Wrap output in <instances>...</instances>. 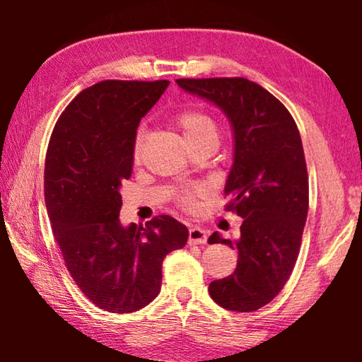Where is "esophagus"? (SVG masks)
Instances as JSON below:
<instances>
[{
  "label": "esophagus",
  "mask_w": 362,
  "mask_h": 362,
  "mask_svg": "<svg viewBox=\"0 0 362 362\" xmlns=\"http://www.w3.org/2000/svg\"><path fill=\"white\" fill-rule=\"evenodd\" d=\"M188 243L189 244H206L207 243V231L204 228H201V226H189Z\"/></svg>",
  "instance_id": "34e87169"
}]
</instances>
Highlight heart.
I'll use <instances>...</instances> for the list:
<instances>
[{
	"label": "heart",
	"instance_id": "heart-1",
	"mask_svg": "<svg viewBox=\"0 0 362 362\" xmlns=\"http://www.w3.org/2000/svg\"><path fill=\"white\" fill-rule=\"evenodd\" d=\"M175 124L183 134V139L188 145H193L199 140L207 137H217V126L209 115L201 112L196 108L182 110L180 113L175 115ZM144 144V132L139 131L136 142H134V159H139L140 151H142ZM183 203L192 204L193 192H187L182 196Z\"/></svg>",
	"mask_w": 362,
	"mask_h": 362
}]
</instances>
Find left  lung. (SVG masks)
<instances>
[{"instance_id":"left-lung-1","label":"left lung","mask_w":362,"mask_h":362,"mask_svg":"<svg viewBox=\"0 0 362 362\" xmlns=\"http://www.w3.org/2000/svg\"><path fill=\"white\" fill-rule=\"evenodd\" d=\"M177 84L218 107L231 124L235 153L226 207L244 222L236 241L217 231L207 240L238 250L236 269L212 281L209 293L222 308L255 311L283 289L302 244L308 173L300 132L283 103L246 78H182Z\"/></svg>"}]
</instances>
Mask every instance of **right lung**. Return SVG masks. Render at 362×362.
I'll return each mask as SVG.
<instances>
[{"instance_id": "obj_1", "label": "right lung", "mask_w": 362, "mask_h": 362, "mask_svg": "<svg viewBox=\"0 0 362 362\" xmlns=\"http://www.w3.org/2000/svg\"><path fill=\"white\" fill-rule=\"evenodd\" d=\"M169 86L107 79L79 93L49 140L45 201L66 269L90 302L134 313L161 291L163 260L188 228L170 216L122 226L121 182L132 174L140 119Z\"/></svg>"}]
</instances>
